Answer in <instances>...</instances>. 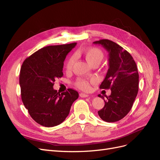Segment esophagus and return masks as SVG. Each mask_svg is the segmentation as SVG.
I'll return each instance as SVG.
<instances>
[{
	"label": "esophagus",
	"mask_w": 160,
	"mask_h": 160,
	"mask_svg": "<svg viewBox=\"0 0 160 160\" xmlns=\"http://www.w3.org/2000/svg\"><path fill=\"white\" fill-rule=\"evenodd\" d=\"M80 96L81 97H82V98H85V97H88L89 95H87V94H85V93L81 92V93L80 94Z\"/></svg>",
	"instance_id": "esophagus-1"
}]
</instances>
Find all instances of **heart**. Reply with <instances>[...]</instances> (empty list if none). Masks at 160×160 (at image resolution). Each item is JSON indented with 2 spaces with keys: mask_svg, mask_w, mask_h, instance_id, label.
I'll list each match as a JSON object with an SVG mask.
<instances>
[{
  "mask_svg": "<svg viewBox=\"0 0 160 160\" xmlns=\"http://www.w3.org/2000/svg\"><path fill=\"white\" fill-rule=\"evenodd\" d=\"M81 54L84 56L85 59L87 61V62L91 64V65L97 64L99 65L101 61L103 60L104 55L103 52L99 48L92 47L84 49V51L81 52ZM74 61V58L73 57H69L68 60L65 63V68L67 70H70L72 68V65ZM93 82V80H92ZM75 85L76 87L84 91H88L91 88V85H90V82L84 78H79L76 82Z\"/></svg>",
  "mask_w": 160,
  "mask_h": 160,
  "instance_id": "obj_1",
  "label": "heart"
}]
</instances>
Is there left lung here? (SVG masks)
I'll return each mask as SVG.
<instances>
[{"mask_svg": "<svg viewBox=\"0 0 160 160\" xmlns=\"http://www.w3.org/2000/svg\"><path fill=\"white\" fill-rule=\"evenodd\" d=\"M100 44L109 53V69L101 89H111V95L103 98L105 105L98 112L107 122H115L130 111L138 91V73L136 63L130 53L119 44L108 39L93 42Z\"/></svg>", "mask_w": 160, "mask_h": 160, "instance_id": "8db88e82", "label": "left lung"}]
</instances>
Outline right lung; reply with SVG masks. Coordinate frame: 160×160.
<instances>
[{
    "label": "right lung",
    "instance_id": "right-lung-1",
    "mask_svg": "<svg viewBox=\"0 0 160 160\" xmlns=\"http://www.w3.org/2000/svg\"><path fill=\"white\" fill-rule=\"evenodd\" d=\"M76 42L48 46L39 49L23 61L19 74L22 100L38 124L52 127L68 116L78 92L68 88L59 93L53 88L57 78L62 77L63 61Z\"/></svg>",
    "mask_w": 160,
    "mask_h": 160
}]
</instances>
